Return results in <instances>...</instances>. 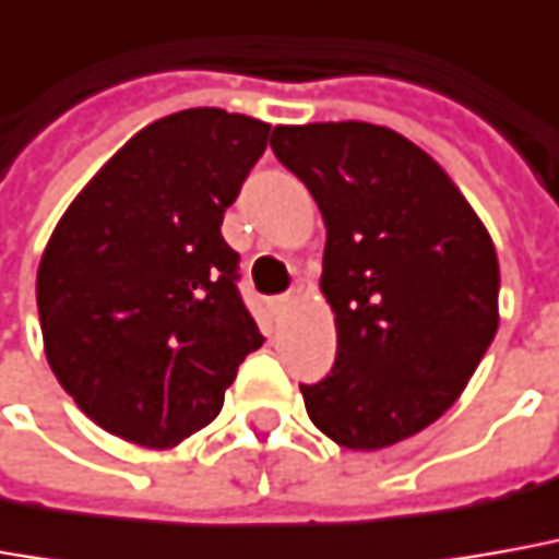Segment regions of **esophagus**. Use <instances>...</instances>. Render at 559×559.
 I'll use <instances>...</instances> for the list:
<instances>
[{
	"label": "esophagus",
	"mask_w": 559,
	"mask_h": 559,
	"mask_svg": "<svg viewBox=\"0 0 559 559\" xmlns=\"http://www.w3.org/2000/svg\"><path fill=\"white\" fill-rule=\"evenodd\" d=\"M290 306H294V296H275V299H272V309L278 311V314H284Z\"/></svg>",
	"instance_id": "34e87169"
}]
</instances>
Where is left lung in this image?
Instances as JSON below:
<instances>
[{
    "mask_svg": "<svg viewBox=\"0 0 559 559\" xmlns=\"http://www.w3.org/2000/svg\"><path fill=\"white\" fill-rule=\"evenodd\" d=\"M272 150L328 226L321 294L336 364L299 385L309 419L345 450L419 435L459 401L499 330L487 226L428 152L382 124H278Z\"/></svg>",
    "mask_w": 559,
    "mask_h": 559,
    "instance_id": "1",
    "label": "left lung"
}]
</instances>
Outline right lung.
<instances>
[{
    "label": "right lung",
    "mask_w": 559,
    "mask_h": 559,
    "mask_svg": "<svg viewBox=\"0 0 559 559\" xmlns=\"http://www.w3.org/2000/svg\"><path fill=\"white\" fill-rule=\"evenodd\" d=\"M272 124L183 109L136 131L72 199L36 275L57 382L109 435L170 450L223 409L263 345L223 214Z\"/></svg>",
    "instance_id": "1"
}]
</instances>
